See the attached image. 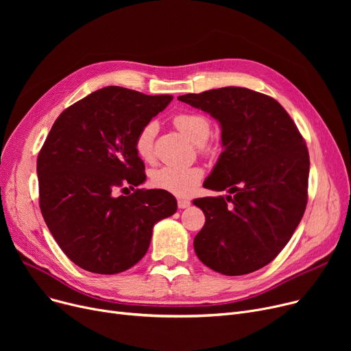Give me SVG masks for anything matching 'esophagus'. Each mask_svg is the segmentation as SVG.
Wrapping results in <instances>:
<instances>
[{"instance_id":"obj_1","label":"esophagus","mask_w":351,"mask_h":351,"mask_svg":"<svg viewBox=\"0 0 351 351\" xmlns=\"http://www.w3.org/2000/svg\"><path fill=\"white\" fill-rule=\"evenodd\" d=\"M191 206V202L188 199H178V208L179 209H186Z\"/></svg>"}]
</instances>
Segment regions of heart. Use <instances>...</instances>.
Returning a JSON list of instances; mask_svg holds the SVG:
<instances>
[{
	"instance_id": "1",
	"label": "heart",
	"mask_w": 351,
	"mask_h": 351,
	"mask_svg": "<svg viewBox=\"0 0 351 351\" xmlns=\"http://www.w3.org/2000/svg\"><path fill=\"white\" fill-rule=\"evenodd\" d=\"M173 125L183 135L197 143L200 151H212V146H209L206 142L212 132V123L208 117L197 112H183L173 118ZM155 134V123H147L141 129L135 138V152L142 160L149 162L154 159ZM202 178H204V171L197 168V166H192V168L163 166V168L152 172L151 183L155 188L172 195L188 196L197 188Z\"/></svg>"
}]
</instances>
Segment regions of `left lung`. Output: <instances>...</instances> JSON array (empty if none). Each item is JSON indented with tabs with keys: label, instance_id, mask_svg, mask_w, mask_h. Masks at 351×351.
Here are the masks:
<instances>
[{
	"label": "left lung",
	"instance_id": "left-lung-1",
	"mask_svg": "<svg viewBox=\"0 0 351 351\" xmlns=\"http://www.w3.org/2000/svg\"><path fill=\"white\" fill-rule=\"evenodd\" d=\"M178 99L219 122L223 152L204 188L232 195L193 200L206 217L193 241L196 256L226 276L259 270L282 252L303 217L310 169L304 139L278 101L247 88Z\"/></svg>",
	"mask_w": 351,
	"mask_h": 351
}]
</instances>
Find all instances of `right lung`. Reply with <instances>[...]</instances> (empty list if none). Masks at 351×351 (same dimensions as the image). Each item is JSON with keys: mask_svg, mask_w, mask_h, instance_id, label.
Segmentation results:
<instances>
[{"mask_svg": "<svg viewBox=\"0 0 351 351\" xmlns=\"http://www.w3.org/2000/svg\"><path fill=\"white\" fill-rule=\"evenodd\" d=\"M172 99L106 86L53 122L36 160L40 208L55 241L81 269L117 274L132 267L147 252L155 223L176 212V199L162 189L115 196L145 182L135 138Z\"/></svg>", "mask_w": 351, "mask_h": 351, "instance_id": "1", "label": "right lung"}]
</instances>
